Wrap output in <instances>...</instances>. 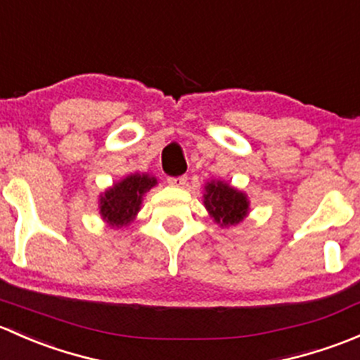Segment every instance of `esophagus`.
Wrapping results in <instances>:
<instances>
[{"label": "esophagus", "mask_w": 360, "mask_h": 360, "mask_svg": "<svg viewBox=\"0 0 360 360\" xmlns=\"http://www.w3.org/2000/svg\"><path fill=\"white\" fill-rule=\"evenodd\" d=\"M187 175H181V176H169L168 179V184L172 185V187H184V185H187Z\"/></svg>", "instance_id": "1"}]
</instances>
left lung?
Returning <instances> with one entry per match:
<instances>
[{"label": "left lung", "instance_id": "obj_1", "mask_svg": "<svg viewBox=\"0 0 360 360\" xmlns=\"http://www.w3.org/2000/svg\"><path fill=\"white\" fill-rule=\"evenodd\" d=\"M205 188V206L210 217L220 224V227H232L246 218L250 211L246 194L220 180L207 181Z\"/></svg>", "mask_w": 360, "mask_h": 360}]
</instances>
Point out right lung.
I'll return each mask as SVG.
<instances>
[{
    "label": "right lung",
    "mask_w": 360,
    "mask_h": 360,
    "mask_svg": "<svg viewBox=\"0 0 360 360\" xmlns=\"http://www.w3.org/2000/svg\"><path fill=\"white\" fill-rule=\"evenodd\" d=\"M158 180L154 176L133 173L107 188L100 195V214L103 220L117 229L128 225L140 211L146 192H149Z\"/></svg>",
    "instance_id": "obj_1"
}]
</instances>
